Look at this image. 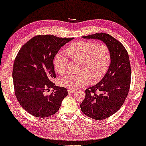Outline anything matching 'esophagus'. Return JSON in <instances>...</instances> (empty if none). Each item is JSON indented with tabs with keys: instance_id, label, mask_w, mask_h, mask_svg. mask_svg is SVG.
I'll list each match as a JSON object with an SVG mask.
<instances>
[{
	"instance_id": "esophagus-1",
	"label": "esophagus",
	"mask_w": 146,
	"mask_h": 146,
	"mask_svg": "<svg viewBox=\"0 0 146 146\" xmlns=\"http://www.w3.org/2000/svg\"><path fill=\"white\" fill-rule=\"evenodd\" d=\"M74 92H75V90H72V89H70V88L68 89V94H72V93Z\"/></svg>"
}]
</instances>
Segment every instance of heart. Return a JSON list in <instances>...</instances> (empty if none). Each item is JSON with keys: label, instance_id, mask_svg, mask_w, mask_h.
<instances>
[{"label": "heart", "instance_id": "obj_1", "mask_svg": "<svg viewBox=\"0 0 146 146\" xmlns=\"http://www.w3.org/2000/svg\"><path fill=\"white\" fill-rule=\"evenodd\" d=\"M66 52L73 61H80L78 74H68L59 80L63 87L76 89L90 83H97L105 76L111 62L110 48L104 43L91 41H77L66 48ZM68 60L59 52L54 60V66L58 74H62L68 69Z\"/></svg>", "mask_w": 146, "mask_h": 146}]
</instances>
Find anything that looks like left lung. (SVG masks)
Returning <instances> with one entry per match:
<instances>
[{"label": "left lung", "mask_w": 146, "mask_h": 146, "mask_svg": "<svg viewBox=\"0 0 146 146\" xmlns=\"http://www.w3.org/2000/svg\"><path fill=\"white\" fill-rule=\"evenodd\" d=\"M84 38L101 40L111 51V63L100 82L85 90V98L80 104L86 116L103 120L118 111L128 94L131 84V66L124 45L107 33L90 35Z\"/></svg>", "instance_id": "8db88e82"}]
</instances>
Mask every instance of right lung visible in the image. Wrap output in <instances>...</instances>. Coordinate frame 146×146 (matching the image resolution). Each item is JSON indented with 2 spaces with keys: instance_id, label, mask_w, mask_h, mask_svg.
<instances>
[{
  "instance_id": "add662e5",
  "label": "right lung",
  "mask_w": 146,
  "mask_h": 146,
  "mask_svg": "<svg viewBox=\"0 0 146 146\" xmlns=\"http://www.w3.org/2000/svg\"><path fill=\"white\" fill-rule=\"evenodd\" d=\"M73 39L37 35L18 52L13 68L15 96L22 108L33 116L43 118L55 114L68 94L66 88L52 82L56 78L53 60L60 48ZM52 88L53 92L47 95Z\"/></svg>"
}]
</instances>
